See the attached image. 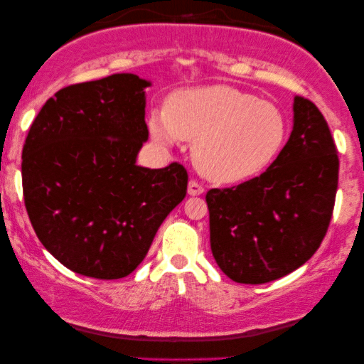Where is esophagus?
Returning a JSON list of instances; mask_svg holds the SVG:
<instances>
[{"mask_svg": "<svg viewBox=\"0 0 364 364\" xmlns=\"http://www.w3.org/2000/svg\"><path fill=\"white\" fill-rule=\"evenodd\" d=\"M187 192H188V196H192V197H196V196H202V193H203V187H202L200 183H198V182H196V181H191V182H188V188H187Z\"/></svg>", "mask_w": 364, "mask_h": 364, "instance_id": "esophagus-1", "label": "esophagus"}]
</instances>
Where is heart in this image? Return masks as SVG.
I'll return each instance as SVG.
<instances>
[{
  "mask_svg": "<svg viewBox=\"0 0 364 364\" xmlns=\"http://www.w3.org/2000/svg\"><path fill=\"white\" fill-rule=\"evenodd\" d=\"M149 131L161 146L193 142V166L217 183L247 181L275 161L288 136L285 114L255 94L215 84L173 92L152 111Z\"/></svg>",
  "mask_w": 364,
  "mask_h": 364,
  "instance_id": "b5f03b06",
  "label": "heart"
}]
</instances>
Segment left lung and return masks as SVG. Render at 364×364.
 Wrapping results in <instances>:
<instances>
[{
	"mask_svg": "<svg viewBox=\"0 0 364 364\" xmlns=\"http://www.w3.org/2000/svg\"><path fill=\"white\" fill-rule=\"evenodd\" d=\"M340 161L330 127L308 99H293L290 139L260 177L212 188L210 248L237 283L260 285L310 260L330 225Z\"/></svg>",
	"mask_w": 364,
	"mask_h": 364,
	"instance_id": "1",
	"label": "left lung"
}]
</instances>
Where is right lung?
<instances>
[{
	"instance_id": "add662e5",
	"label": "right lung",
	"mask_w": 364,
	"mask_h": 364,
	"mask_svg": "<svg viewBox=\"0 0 364 364\" xmlns=\"http://www.w3.org/2000/svg\"><path fill=\"white\" fill-rule=\"evenodd\" d=\"M151 81L121 73L49 97L23 147V193L44 248L79 275L117 280L146 258L187 193V171L137 166Z\"/></svg>"
}]
</instances>
